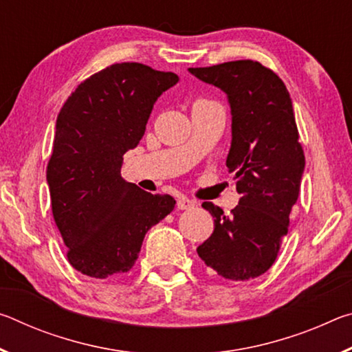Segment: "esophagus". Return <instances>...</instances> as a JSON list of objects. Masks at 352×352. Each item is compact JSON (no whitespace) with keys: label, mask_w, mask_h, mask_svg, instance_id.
<instances>
[{"label":"esophagus","mask_w":352,"mask_h":352,"mask_svg":"<svg viewBox=\"0 0 352 352\" xmlns=\"http://www.w3.org/2000/svg\"><path fill=\"white\" fill-rule=\"evenodd\" d=\"M195 201L194 200H189L186 197H180L177 200V208L178 210H190V208H194Z\"/></svg>","instance_id":"1"}]
</instances>
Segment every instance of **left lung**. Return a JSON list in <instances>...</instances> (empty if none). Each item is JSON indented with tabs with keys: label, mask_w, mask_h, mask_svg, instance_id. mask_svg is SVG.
Masks as SVG:
<instances>
[{
	"label": "left lung",
	"mask_w": 352,
	"mask_h": 352,
	"mask_svg": "<svg viewBox=\"0 0 352 352\" xmlns=\"http://www.w3.org/2000/svg\"><path fill=\"white\" fill-rule=\"evenodd\" d=\"M188 71L226 94L231 109L226 168L234 172L241 194L230 216L211 201L201 204L214 217V231L197 253L217 275L245 281L273 265L300 194L306 162L292 99L284 82L259 62Z\"/></svg>",
	"instance_id": "8db88e82"
}]
</instances>
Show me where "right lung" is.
<instances>
[{"mask_svg": "<svg viewBox=\"0 0 352 352\" xmlns=\"http://www.w3.org/2000/svg\"><path fill=\"white\" fill-rule=\"evenodd\" d=\"M177 82L175 73L115 63L83 80L58 113L46 180L68 261L83 275L129 272L147 231L174 210L170 195L126 182L121 168L153 104Z\"/></svg>", "mask_w": 352, "mask_h": 352, "instance_id": "add662e5", "label": "right lung"}]
</instances>
